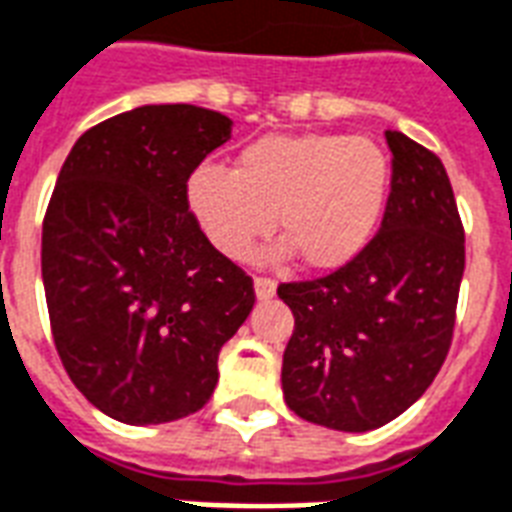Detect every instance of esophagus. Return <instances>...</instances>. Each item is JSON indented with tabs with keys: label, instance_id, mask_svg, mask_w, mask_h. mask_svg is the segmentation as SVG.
<instances>
[{
	"label": "esophagus",
	"instance_id": "obj_1",
	"mask_svg": "<svg viewBox=\"0 0 512 512\" xmlns=\"http://www.w3.org/2000/svg\"><path fill=\"white\" fill-rule=\"evenodd\" d=\"M253 291H256V299H270L275 294V280L270 278H253Z\"/></svg>",
	"mask_w": 512,
	"mask_h": 512
}]
</instances>
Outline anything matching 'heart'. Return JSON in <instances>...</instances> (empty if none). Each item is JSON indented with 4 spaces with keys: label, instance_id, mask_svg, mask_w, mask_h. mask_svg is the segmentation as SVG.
<instances>
[{
    "label": "heart",
    "instance_id": "1",
    "mask_svg": "<svg viewBox=\"0 0 512 512\" xmlns=\"http://www.w3.org/2000/svg\"><path fill=\"white\" fill-rule=\"evenodd\" d=\"M391 161L364 134H270L251 142L234 169L202 164L186 199L215 251L245 259L272 229L283 242L272 256L297 253L305 270H340L378 232Z\"/></svg>",
    "mask_w": 512,
    "mask_h": 512
}]
</instances>
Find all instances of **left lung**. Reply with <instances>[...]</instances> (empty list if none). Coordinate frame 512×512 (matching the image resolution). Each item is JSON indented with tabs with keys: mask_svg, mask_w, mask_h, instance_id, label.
Instances as JSON below:
<instances>
[{
	"mask_svg": "<svg viewBox=\"0 0 512 512\" xmlns=\"http://www.w3.org/2000/svg\"><path fill=\"white\" fill-rule=\"evenodd\" d=\"M391 194L378 234L332 275L280 283L294 313L286 405L310 424L370 432L443 367L464 275V226L443 161L388 129Z\"/></svg>",
	"mask_w": 512,
	"mask_h": 512,
	"instance_id": "1",
	"label": "left lung"
}]
</instances>
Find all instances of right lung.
<instances>
[{"label": "right lung", "instance_id": "right-lung-1", "mask_svg": "<svg viewBox=\"0 0 512 512\" xmlns=\"http://www.w3.org/2000/svg\"><path fill=\"white\" fill-rule=\"evenodd\" d=\"M232 140V118L142 105L80 137L42 221L53 343L105 416L178 421L213 397L218 353L245 324L253 280L188 213L186 183Z\"/></svg>", "mask_w": 512, "mask_h": 512}]
</instances>
